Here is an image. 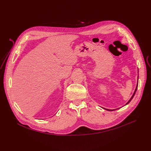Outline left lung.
Instances as JSON below:
<instances>
[{
	"label": "left lung",
	"instance_id": "8db88e82",
	"mask_svg": "<svg viewBox=\"0 0 151 151\" xmlns=\"http://www.w3.org/2000/svg\"><path fill=\"white\" fill-rule=\"evenodd\" d=\"M138 72H139V71H138ZM138 78H139V75H138ZM137 87H138V79H137V86H136V88H135V91H134V94H133V95L132 96V97L130 98V99L129 100V101H128L127 103H126V104L125 105H127V104H129L130 101H131V100L133 99V98H134V95H135V93H136V91H137ZM118 108H117V109H118ZM104 109H105V108H104ZM106 109V110H108V111H113V110H115V109Z\"/></svg>",
	"mask_w": 151,
	"mask_h": 151
}]
</instances>
